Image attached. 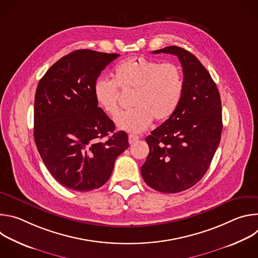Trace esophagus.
Wrapping results in <instances>:
<instances>
[{"label":"esophagus","instance_id":"esophagus-1","mask_svg":"<svg viewBox=\"0 0 258 258\" xmlns=\"http://www.w3.org/2000/svg\"><path fill=\"white\" fill-rule=\"evenodd\" d=\"M138 140H139V137H138V136H135V135H130V136H128V143H130L131 145L135 144Z\"/></svg>","mask_w":258,"mask_h":258}]
</instances>
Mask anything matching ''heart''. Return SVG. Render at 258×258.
<instances>
[{
  "instance_id": "1",
  "label": "heart",
  "mask_w": 258,
  "mask_h": 258,
  "mask_svg": "<svg viewBox=\"0 0 258 258\" xmlns=\"http://www.w3.org/2000/svg\"><path fill=\"white\" fill-rule=\"evenodd\" d=\"M119 89L134 92L130 111L115 120L119 130L140 134L150 126L153 119L167 120L180 103L183 92L182 72L174 63H161L145 57H131L114 69V81L99 78L94 84L98 106L114 117L119 112Z\"/></svg>"
}]
</instances>
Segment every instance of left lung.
<instances>
[{
    "mask_svg": "<svg viewBox=\"0 0 258 258\" xmlns=\"http://www.w3.org/2000/svg\"><path fill=\"white\" fill-rule=\"evenodd\" d=\"M177 56L183 92L176 111L146 138L150 152L141 172L162 193L190 189L206 173L223 131L222 101L209 72L189 51L169 46L152 52Z\"/></svg>",
    "mask_w": 258,
    "mask_h": 258,
    "instance_id": "obj_1",
    "label": "left lung"
}]
</instances>
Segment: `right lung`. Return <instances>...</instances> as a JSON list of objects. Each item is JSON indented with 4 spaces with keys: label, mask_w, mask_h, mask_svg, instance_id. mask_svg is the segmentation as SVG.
Segmentation results:
<instances>
[{
    "label": "right lung",
    "mask_w": 258,
    "mask_h": 258,
    "mask_svg": "<svg viewBox=\"0 0 258 258\" xmlns=\"http://www.w3.org/2000/svg\"><path fill=\"white\" fill-rule=\"evenodd\" d=\"M119 56L93 50L71 52L48 69L36 88V148L52 176L70 190L102 187L115 159L130 146L126 133H114V122L94 96L101 71Z\"/></svg>",
    "instance_id": "add662e5"
}]
</instances>
